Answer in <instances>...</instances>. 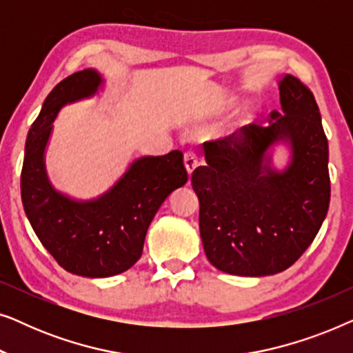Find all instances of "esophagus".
<instances>
[{"mask_svg":"<svg viewBox=\"0 0 353 353\" xmlns=\"http://www.w3.org/2000/svg\"><path fill=\"white\" fill-rule=\"evenodd\" d=\"M197 163H199V162H197V156H196V152L190 151V152H186V154H185V167H186L188 175H191V173L196 170Z\"/></svg>","mask_w":353,"mask_h":353,"instance_id":"34e87169","label":"esophagus"}]
</instances>
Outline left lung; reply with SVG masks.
<instances>
[{"label":"left lung","mask_w":353,"mask_h":353,"mask_svg":"<svg viewBox=\"0 0 353 353\" xmlns=\"http://www.w3.org/2000/svg\"><path fill=\"white\" fill-rule=\"evenodd\" d=\"M281 110L267 127L248 125L204 143L207 165L192 172L199 231L209 262L238 276L291 267L313 243L330 207L327 139L313 93L292 75L279 80ZM290 146L279 172L269 149Z\"/></svg>","instance_id":"8db88e82"}]
</instances>
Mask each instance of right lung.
<instances>
[{
    "label": "right lung",
    "instance_id": "1",
    "mask_svg": "<svg viewBox=\"0 0 353 353\" xmlns=\"http://www.w3.org/2000/svg\"><path fill=\"white\" fill-rule=\"evenodd\" d=\"M103 83L98 72L85 69L52 88L28 132L21 173L23 210L38 239L62 268L86 278L114 276L133 267L159 207L188 181L183 152L172 151L133 161L96 199L77 201L54 190L45 165L52 122L62 105L91 98Z\"/></svg>",
    "mask_w": 353,
    "mask_h": 353
}]
</instances>
